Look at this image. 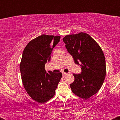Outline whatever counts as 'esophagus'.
I'll list each match as a JSON object with an SVG mask.
<instances>
[{
	"label": "esophagus",
	"instance_id": "34e87169",
	"mask_svg": "<svg viewBox=\"0 0 120 120\" xmlns=\"http://www.w3.org/2000/svg\"><path fill=\"white\" fill-rule=\"evenodd\" d=\"M62 74H63V76L64 77V76H65L66 75H67L68 73H65V72H63L62 73Z\"/></svg>",
	"mask_w": 120,
	"mask_h": 120
}]
</instances>
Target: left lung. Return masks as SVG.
I'll return each instance as SVG.
<instances>
[{"label": "left lung", "mask_w": 120, "mask_h": 120, "mask_svg": "<svg viewBox=\"0 0 120 120\" xmlns=\"http://www.w3.org/2000/svg\"><path fill=\"white\" fill-rule=\"evenodd\" d=\"M63 40L74 63L80 65L82 69L81 74H73L71 90L75 95L87 99L99 91L105 79L104 53L97 42L85 33L67 35Z\"/></svg>", "instance_id": "8db88e82"}]
</instances>
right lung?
Returning a JSON list of instances; mask_svg holds the SVG:
<instances>
[{
	"label": "right lung",
	"mask_w": 120,
	"mask_h": 120,
	"mask_svg": "<svg viewBox=\"0 0 120 120\" xmlns=\"http://www.w3.org/2000/svg\"><path fill=\"white\" fill-rule=\"evenodd\" d=\"M60 39V36L42 34L29 42L23 51L20 64L22 82L29 95L39 103L55 95L61 78V73L47 72L45 69Z\"/></svg>",
	"instance_id": "obj_1"
}]
</instances>
